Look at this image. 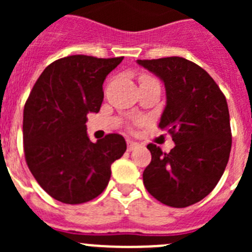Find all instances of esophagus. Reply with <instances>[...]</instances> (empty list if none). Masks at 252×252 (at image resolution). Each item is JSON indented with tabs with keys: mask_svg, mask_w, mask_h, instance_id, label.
I'll return each mask as SVG.
<instances>
[{
	"mask_svg": "<svg viewBox=\"0 0 252 252\" xmlns=\"http://www.w3.org/2000/svg\"><path fill=\"white\" fill-rule=\"evenodd\" d=\"M136 148H139V142H135V141H131V140H128V141H127V150L132 151V150H135Z\"/></svg>",
	"mask_w": 252,
	"mask_h": 252,
	"instance_id": "34e87169",
	"label": "esophagus"
}]
</instances>
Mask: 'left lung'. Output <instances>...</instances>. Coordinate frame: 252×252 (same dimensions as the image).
Here are the masks:
<instances>
[{
  "instance_id": "left-lung-1",
  "label": "left lung",
  "mask_w": 252,
  "mask_h": 252,
  "mask_svg": "<svg viewBox=\"0 0 252 252\" xmlns=\"http://www.w3.org/2000/svg\"><path fill=\"white\" fill-rule=\"evenodd\" d=\"M137 64L164 82L166 106L159 127L175 144L170 153L149 144L151 162L142 174L144 186L162 204L192 206L212 192L228 162L232 135L226 97L203 68L184 58Z\"/></svg>"
}]
</instances>
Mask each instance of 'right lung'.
Here are the masks:
<instances>
[{
  "label": "right lung",
  "mask_w": 252,
  "mask_h": 252,
  "mask_svg": "<svg viewBox=\"0 0 252 252\" xmlns=\"http://www.w3.org/2000/svg\"><path fill=\"white\" fill-rule=\"evenodd\" d=\"M120 58L70 55L45 68L24 108V151L31 174L57 201L81 204L98 197L110 182L111 165L126 151L119 133L92 142L87 115L103 101L104 79Z\"/></svg>",
  "instance_id": "right-lung-1"
}]
</instances>
